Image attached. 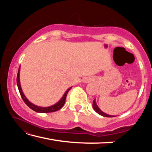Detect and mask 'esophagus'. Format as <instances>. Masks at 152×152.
Returning a JSON list of instances; mask_svg holds the SVG:
<instances>
[{
    "label": "esophagus",
    "instance_id": "1",
    "mask_svg": "<svg viewBox=\"0 0 152 152\" xmlns=\"http://www.w3.org/2000/svg\"><path fill=\"white\" fill-rule=\"evenodd\" d=\"M85 82H86V80H85Z\"/></svg>",
    "mask_w": 152,
    "mask_h": 152
}]
</instances>
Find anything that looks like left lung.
<instances>
[{
    "mask_svg": "<svg viewBox=\"0 0 152 152\" xmlns=\"http://www.w3.org/2000/svg\"><path fill=\"white\" fill-rule=\"evenodd\" d=\"M92 107H93V109H94L95 111H96L97 113H99V115H102V116L103 117H115V116H113V115H107L106 113H104L102 111V110L99 109V107L97 106V104L96 103V101H95V99L93 101V103H92Z\"/></svg>",
    "mask_w": 152,
    "mask_h": 152,
    "instance_id": "obj_1",
    "label": "left lung"
}]
</instances>
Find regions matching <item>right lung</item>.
Instances as JSON below:
<instances>
[{
	"label": "right lung",
	"mask_w": 152,
	"mask_h": 152,
	"mask_svg": "<svg viewBox=\"0 0 152 152\" xmlns=\"http://www.w3.org/2000/svg\"><path fill=\"white\" fill-rule=\"evenodd\" d=\"M19 72H20V67L19 68V71H18L17 73V86L18 88H19V91L20 92V96H21L23 100L25 102V103L26 104L28 107H29L30 109H31L32 110H34L35 112L37 113H51V112H54V111H57V110H60L61 107L64 106V104H65L66 102V99L67 96V94H68V92L72 88V87H70V88H68L66 92H65V94H64L63 97L60 99V101H59L57 103L55 104L54 105H52V106L48 107H40L38 106H36V105L32 104L31 102H29L28 101L27 99L23 94V92L22 91L21 87H20V80H19Z\"/></svg>",
	"instance_id": "right-lung-1"
}]
</instances>
